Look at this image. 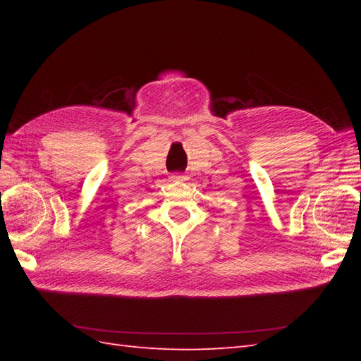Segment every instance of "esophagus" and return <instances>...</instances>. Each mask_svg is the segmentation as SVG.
<instances>
[{"mask_svg":"<svg viewBox=\"0 0 361 361\" xmlns=\"http://www.w3.org/2000/svg\"><path fill=\"white\" fill-rule=\"evenodd\" d=\"M171 178L173 180V181H186L188 178H186V175H183V173H173Z\"/></svg>","mask_w":361,"mask_h":361,"instance_id":"obj_1","label":"esophagus"}]
</instances>
